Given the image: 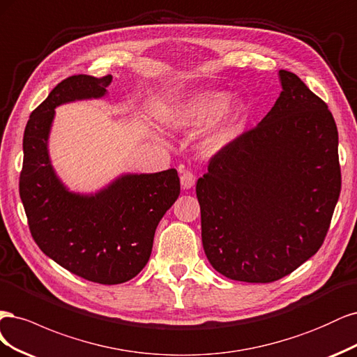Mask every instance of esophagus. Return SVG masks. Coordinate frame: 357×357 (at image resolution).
Returning a JSON list of instances; mask_svg holds the SVG:
<instances>
[{
  "label": "esophagus",
  "mask_w": 357,
  "mask_h": 357,
  "mask_svg": "<svg viewBox=\"0 0 357 357\" xmlns=\"http://www.w3.org/2000/svg\"><path fill=\"white\" fill-rule=\"evenodd\" d=\"M194 183H195V176H194L192 172H190V170L182 172V175H181L182 188L183 190H191L194 187Z\"/></svg>",
  "instance_id": "1"
}]
</instances>
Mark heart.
Instances as JSON below:
<instances>
[{
    "label": "heart",
    "mask_w": 357,
    "mask_h": 357,
    "mask_svg": "<svg viewBox=\"0 0 357 357\" xmlns=\"http://www.w3.org/2000/svg\"><path fill=\"white\" fill-rule=\"evenodd\" d=\"M243 120L245 103L218 90L194 93L163 116V123L175 130H191L204 124L195 146L199 153L209 157L224 151L237 139Z\"/></svg>",
    "instance_id": "heart-1"
}]
</instances>
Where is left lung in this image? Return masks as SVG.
<instances>
[{
	"mask_svg": "<svg viewBox=\"0 0 357 357\" xmlns=\"http://www.w3.org/2000/svg\"><path fill=\"white\" fill-rule=\"evenodd\" d=\"M252 129L218 153L197 181L202 241L225 278L268 283L312 258L341 190L338 132L326 103L294 73Z\"/></svg>",
	"mask_w": 357,
	"mask_h": 357,
	"instance_id": "8db88e82",
	"label": "left lung"
}]
</instances>
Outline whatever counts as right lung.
<instances>
[{"label": "right lung", "mask_w": 357, "mask_h": 357, "mask_svg": "<svg viewBox=\"0 0 357 357\" xmlns=\"http://www.w3.org/2000/svg\"><path fill=\"white\" fill-rule=\"evenodd\" d=\"M112 75H73L31 114L19 191L31 234L50 259L102 284L133 279L146 266L155 228L181 192L178 172L121 174L95 192L73 191L52 165L56 108L108 95Z\"/></svg>", "instance_id": "obj_1"}]
</instances>
